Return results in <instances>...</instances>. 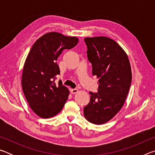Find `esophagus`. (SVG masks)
I'll return each mask as SVG.
<instances>
[{"instance_id": "esophagus-1", "label": "esophagus", "mask_w": 155, "mask_h": 155, "mask_svg": "<svg viewBox=\"0 0 155 155\" xmlns=\"http://www.w3.org/2000/svg\"><path fill=\"white\" fill-rule=\"evenodd\" d=\"M78 91L77 89H70V92H71L72 94H77Z\"/></svg>"}]
</instances>
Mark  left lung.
Returning a JSON list of instances; mask_svg holds the SVG:
<instances>
[{"label":"left lung","instance_id":"left-lung-1","mask_svg":"<svg viewBox=\"0 0 155 155\" xmlns=\"http://www.w3.org/2000/svg\"><path fill=\"white\" fill-rule=\"evenodd\" d=\"M92 74L98 78V91L90 94L84 116L93 124H103L122 109L132 81L127 54L116 41L107 37L85 38Z\"/></svg>","mask_w":155,"mask_h":155}]
</instances>
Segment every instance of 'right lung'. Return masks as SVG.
<instances>
[{
  "label": "right lung",
  "mask_w": 155,
  "mask_h": 155,
  "mask_svg": "<svg viewBox=\"0 0 155 155\" xmlns=\"http://www.w3.org/2000/svg\"><path fill=\"white\" fill-rule=\"evenodd\" d=\"M76 37L57 32L44 34L35 41L25 60L22 74V90L32 111L39 117L49 118L61 111L70 91L59 81L57 60L64 49L78 44Z\"/></svg>",
  "instance_id": "add662e5"
}]
</instances>
